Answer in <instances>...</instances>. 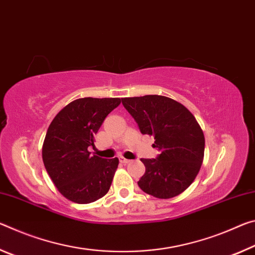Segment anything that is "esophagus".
<instances>
[{"mask_svg":"<svg viewBox=\"0 0 255 255\" xmlns=\"http://www.w3.org/2000/svg\"><path fill=\"white\" fill-rule=\"evenodd\" d=\"M119 159H120V161L122 162V164H128V162H130L131 160H128V159H127V158H124V157H119Z\"/></svg>","mask_w":255,"mask_h":255,"instance_id":"esophagus-1","label":"esophagus"}]
</instances>
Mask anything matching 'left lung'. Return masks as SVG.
<instances>
[{
	"label": "left lung",
	"mask_w": 255,
	"mask_h": 255,
	"mask_svg": "<svg viewBox=\"0 0 255 255\" xmlns=\"http://www.w3.org/2000/svg\"><path fill=\"white\" fill-rule=\"evenodd\" d=\"M142 134L153 135L159 155L141 159L145 166L137 185L158 199L176 197L189 187L201 167L204 135L193 114L165 96L122 98Z\"/></svg>",
	"instance_id": "left-lung-1"
}]
</instances>
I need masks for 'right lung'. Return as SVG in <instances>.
Listing matches in <instances>:
<instances>
[{
    "mask_svg": "<svg viewBox=\"0 0 255 255\" xmlns=\"http://www.w3.org/2000/svg\"><path fill=\"white\" fill-rule=\"evenodd\" d=\"M120 98L73 100L54 118L43 144V161L49 177L70 201L85 204L103 198L110 190L118 158L91 156L95 135Z\"/></svg>",
    "mask_w": 255,
    "mask_h": 255,
    "instance_id": "1",
    "label": "right lung"
}]
</instances>
